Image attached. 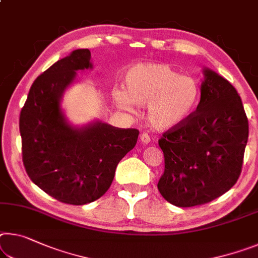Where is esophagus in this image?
I'll use <instances>...</instances> for the list:
<instances>
[{
	"label": "esophagus",
	"mask_w": 258,
	"mask_h": 258,
	"mask_svg": "<svg viewBox=\"0 0 258 258\" xmlns=\"http://www.w3.org/2000/svg\"><path fill=\"white\" fill-rule=\"evenodd\" d=\"M140 139H141V142L144 145H148L149 142H150V138H149V136L147 133H142L141 136H140Z\"/></svg>",
	"instance_id": "34e87169"
}]
</instances>
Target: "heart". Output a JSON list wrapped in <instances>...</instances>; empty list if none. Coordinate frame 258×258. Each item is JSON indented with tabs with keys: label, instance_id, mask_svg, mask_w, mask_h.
<instances>
[{
	"label": "heart",
	"instance_id": "1",
	"mask_svg": "<svg viewBox=\"0 0 258 258\" xmlns=\"http://www.w3.org/2000/svg\"><path fill=\"white\" fill-rule=\"evenodd\" d=\"M119 109L132 111L133 104H147L151 127L165 132L185 122L198 107L200 86L193 77L180 75L162 63H142L131 68L124 89L113 88Z\"/></svg>",
	"mask_w": 258,
	"mask_h": 258
}]
</instances>
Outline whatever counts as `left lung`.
Here are the masks:
<instances>
[{
  "instance_id": "1",
  "label": "left lung",
  "mask_w": 258,
  "mask_h": 258,
  "mask_svg": "<svg viewBox=\"0 0 258 258\" xmlns=\"http://www.w3.org/2000/svg\"><path fill=\"white\" fill-rule=\"evenodd\" d=\"M203 75L198 108L158 140L165 165L158 190L181 208L201 206L230 190L248 141V118L236 89L210 69L204 68Z\"/></svg>"
}]
</instances>
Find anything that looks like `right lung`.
<instances>
[{
  "label": "right lung",
  "instance_id": "add662e5",
  "mask_svg": "<svg viewBox=\"0 0 258 258\" xmlns=\"http://www.w3.org/2000/svg\"><path fill=\"white\" fill-rule=\"evenodd\" d=\"M91 51L77 49L34 80L20 111L23 163L36 186L57 201L83 206L109 189L120 159L137 145L139 131L102 121L76 127L60 108L77 71L92 69Z\"/></svg>",
  "mask_w": 258,
  "mask_h": 258
}]
</instances>
